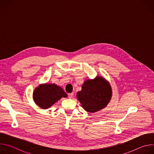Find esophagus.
<instances>
[{
	"mask_svg": "<svg viewBox=\"0 0 154 154\" xmlns=\"http://www.w3.org/2000/svg\"><path fill=\"white\" fill-rule=\"evenodd\" d=\"M73 96H74V93H69V94H68V97H69V99L72 98V97H73Z\"/></svg>",
	"mask_w": 154,
	"mask_h": 154,
	"instance_id": "34e87169",
	"label": "esophagus"
}]
</instances>
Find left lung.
<instances>
[{
    "instance_id": "8db88e82",
    "label": "left lung",
    "mask_w": 154,
    "mask_h": 154,
    "mask_svg": "<svg viewBox=\"0 0 154 154\" xmlns=\"http://www.w3.org/2000/svg\"><path fill=\"white\" fill-rule=\"evenodd\" d=\"M112 93L111 86L108 82L102 77H97L85 81L77 97L86 111L94 113L106 106Z\"/></svg>"
}]
</instances>
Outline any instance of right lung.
<instances>
[{
  "label": "right lung",
  "instance_id": "1",
  "mask_svg": "<svg viewBox=\"0 0 154 154\" xmlns=\"http://www.w3.org/2000/svg\"><path fill=\"white\" fill-rule=\"evenodd\" d=\"M66 97V93L55 84L40 85L33 93V99L35 103L43 109L49 108L61 97Z\"/></svg>",
  "mask_w": 154,
  "mask_h": 154
}]
</instances>
